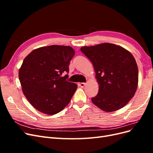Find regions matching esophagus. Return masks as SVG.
Listing matches in <instances>:
<instances>
[{"mask_svg": "<svg viewBox=\"0 0 153 153\" xmlns=\"http://www.w3.org/2000/svg\"><path fill=\"white\" fill-rule=\"evenodd\" d=\"M85 84H86L85 83H83V82H82V83H80V87H84L85 85Z\"/></svg>", "mask_w": 153, "mask_h": 153, "instance_id": "1", "label": "esophagus"}]
</instances>
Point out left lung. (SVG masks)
Segmentation results:
<instances>
[{"label": "left lung", "mask_w": 153, "mask_h": 153, "mask_svg": "<svg viewBox=\"0 0 153 153\" xmlns=\"http://www.w3.org/2000/svg\"><path fill=\"white\" fill-rule=\"evenodd\" d=\"M80 50L93 64L100 85L98 94L91 98L92 103L107 112L123 108L133 98L138 86V70L133 55L108 43Z\"/></svg>", "instance_id": "8db88e82"}]
</instances>
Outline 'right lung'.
<instances>
[{"instance_id": "obj_1", "label": "right lung", "mask_w": 153, "mask_h": 153, "mask_svg": "<svg viewBox=\"0 0 153 153\" xmlns=\"http://www.w3.org/2000/svg\"><path fill=\"white\" fill-rule=\"evenodd\" d=\"M75 55L71 47L51 45L34 50L24 59L18 76L22 91L39 112L56 114L68 105L77 88L62 76Z\"/></svg>"}]
</instances>
